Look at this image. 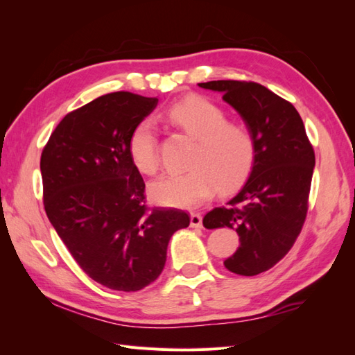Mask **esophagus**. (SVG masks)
Masks as SVG:
<instances>
[{"instance_id": "obj_1", "label": "esophagus", "mask_w": 355, "mask_h": 355, "mask_svg": "<svg viewBox=\"0 0 355 355\" xmlns=\"http://www.w3.org/2000/svg\"><path fill=\"white\" fill-rule=\"evenodd\" d=\"M191 227L201 228L202 227V216L200 213H191Z\"/></svg>"}]
</instances>
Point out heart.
I'll list each match as a JSON object with an SVG mask.
<instances>
[{
	"label": "heart",
	"mask_w": 355,
	"mask_h": 355,
	"mask_svg": "<svg viewBox=\"0 0 355 355\" xmlns=\"http://www.w3.org/2000/svg\"><path fill=\"white\" fill-rule=\"evenodd\" d=\"M167 120L197 139L187 173H166L149 187L161 206L197 207L211 197L214 188L228 191L247 178L254 164L256 142L243 124L230 123L223 108L204 96L171 105ZM128 155L135 167L146 175L158 168V137L151 118L139 121L128 137Z\"/></svg>",
	"instance_id": "1"
}]
</instances>
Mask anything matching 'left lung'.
Here are the masks:
<instances>
[{"mask_svg": "<svg viewBox=\"0 0 355 355\" xmlns=\"http://www.w3.org/2000/svg\"><path fill=\"white\" fill-rule=\"evenodd\" d=\"M200 87L220 92L256 142L250 176L227 206L202 219L207 230L237 231L240 247L223 262L239 275H257L292 249L302 231L315 166L313 145L295 106L253 81L219 80Z\"/></svg>", "mask_w": 355, "mask_h": 355, "instance_id": "8db88e82", "label": "left lung"}]
</instances>
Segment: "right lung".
Returning <instances> with one entry per match:
<instances>
[{
  "label": "right lung",
  "instance_id": "add662e5",
  "mask_svg": "<svg viewBox=\"0 0 355 355\" xmlns=\"http://www.w3.org/2000/svg\"><path fill=\"white\" fill-rule=\"evenodd\" d=\"M157 98L103 94L65 115L41 154L42 198L53 228L94 282L137 292L155 282L178 230L179 209H149L145 182L128 155L133 127Z\"/></svg>",
  "mask_w": 355,
  "mask_h": 355
}]
</instances>
